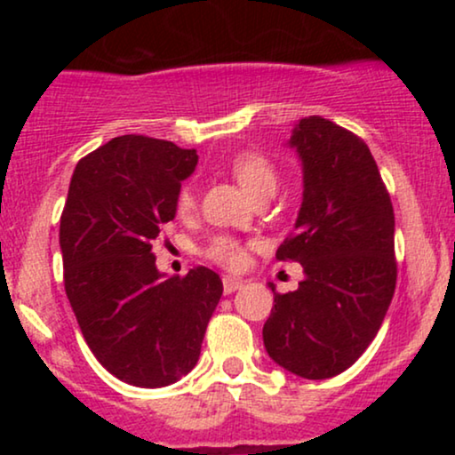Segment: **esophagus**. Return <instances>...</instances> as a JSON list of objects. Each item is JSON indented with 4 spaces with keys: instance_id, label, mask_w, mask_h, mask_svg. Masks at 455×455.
Instances as JSON below:
<instances>
[{
    "instance_id": "34e87169",
    "label": "esophagus",
    "mask_w": 455,
    "mask_h": 455,
    "mask_svg": "<svg viewBox=\"0 0 455 455\" xmlns=\"http://www.w3.org/2000/svg\"><path fill=\"white\" fill-rule=\"evenodd\" d=\"M222 286H224V295H231V293H235V291H237V289H242L243 280L231 278V275H224V278H222Z\"/></svg>"
}]
</instances>
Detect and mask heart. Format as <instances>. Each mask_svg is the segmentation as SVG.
<instances>
[{
    "label": "heart",
    "instance_id": "1",
    "mask_svg": "<svg viewBox=\"0 0 455 455\" xmlns=\"http://www.w3.org/2000/svg\"><path fill=\"white\" fill-rule=\"evenodd\" d=\"M228 169H231L237 184L252 198L271 196L275 186H278L275 164L260 151H239L228 162ZM192 210H195V192H192L190 186H181L175 195V212L180 216H188ZM203 254H205V259L213 260V263L231 269L242 267L245 260L243 243L237 237H231V235H216V237H212L205 248H203Z\"/></svg>",
    "mask_w": 455,
    "mask_h": 455
}]
</instances>
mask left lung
Returning a JSON list of instances; mask_svg holds the SVG:
<instances>
[{
    "mask_svg": "<svg viewBox=\"0 0 455 455\" xmlns=\"http://www.w3.org/2000/svg\"><path fill=\"white\" fill-rule=\"evenodd\" d=\"M291 148L304 164L295 231L275 259L306 278L275 293L263 327L269 357L297 377L331 379L362 357L379 333L398 278L394 205L368 145L351 130L310 115Z\"/></svg>",
    "mask_w": 455,
    "mask_h": 455,
    "instance_id": "8db88e82",
    "label": "left lung"
}]
</instances>
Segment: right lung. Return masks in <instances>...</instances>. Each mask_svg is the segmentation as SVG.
Returning a JSON list of instances; mask_svg holds the SVG:
<instances>
[{
    "label": "right lung",
    "mask_w": 455,
    "mask_h": 455,
    "mask_svg": "<svg viewBox=\"0 0 455 455\" xmlns=\"http://www.w3.org/2000/svg\"><path fill=\"white\" fill-rule=\"evenodd\" d=\"M196 162L195 149L124 134L78 160L68 188L60 220L68 301L98 362L134 387H164L195 368L222 297L216 271L198 265L164 278L151 254Z\"/></svg>",
    "instance_id": "right-lung-1"
}]
</instances>
